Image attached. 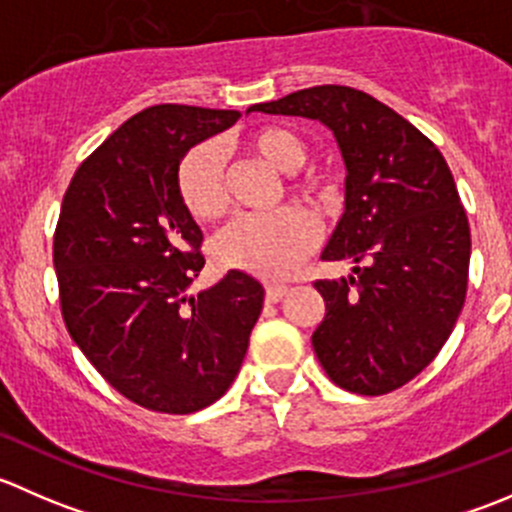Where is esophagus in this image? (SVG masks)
<instances>
[{
    "label": "esophagus",
    "instance_id": "obj_1",
    "mask_svg": "<svg viewBox=\"0 0 512 512\" xmlns=\"http://www.w3.org/2000/svg\"><path fill=\"white\" fill-rule=\"evenodd\" d=\"M285 294H287V285H267V289H265L267 302H280Z\"/></svg>",
    "mask_w": 512,
    "mask_h": 512
}]
</instances>
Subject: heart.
<instances>
[{"label":"heart","instance_id":"b5f03b06","mask_svg":"<svg viewBox=\"0 0 512 512\" xmlns=\"http://www.w3.org/2000/svg\"><path fill=\"white\" fill-rule=\"evenodd\" d=\"M250 156L275 168L277 173H294L307 160V146L297 133L280 126H265L245 138ZM178 195L185 210L200 223H215L227 210V185L223 156L215 143H198L185 153L178 165ZM297 198L307 200L319 213L334 210L339 190L327 175H307L289 183ZM314 223L304 210L282 208L270 215H247L227 225L213 242V257L225 270L247 275L285 277L314 247Z\"/></svg>","mask_w":512,"mask_h":512}]
</instances>
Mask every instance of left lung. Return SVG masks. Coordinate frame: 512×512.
Wrapping results in <instances>:
<instances>
[{"instance_id": "8db88e82", "label": "left lung", "mask_w": 512, "mask_h": 512, "mask_svg": "<svg viewBox=\"0 0 512 512\" xmlns=\"http://www.w3.org/2000/svg\"><path fill=\"white\" fill-rule=\"evenodd\" d=\"M250 111L302 116L334 133L344 215L322 260L352 275L317 280L322 324L312 347L329 379L381 396L421 374L466 302L471 227L441 151L394 108L349 86L294 91Z\"/></svg>"}]
</instances>
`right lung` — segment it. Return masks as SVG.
I'll use <instances>...</instances> for the list:
<instances>
[{"label":"right lung","mask_w":512,"mask_h":512,"mask_svg":"<svg viewBox=\"0 0 512 512\" xmlns=\"http://www.w3.org/2000/svg\"><path fill=\"white\" fill-rule=\"evenodd\" d=\"M240 111L160 103L128 118L81 163L54 235L61 314L76 347L126 399L193 414L230 389L265 302L230 270L188 297L203 230L178 195V165Z\"/></svg>","instance_id":"obj_1"}]
</instances>
